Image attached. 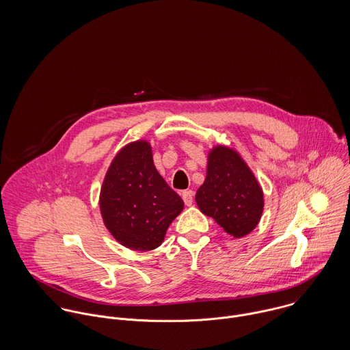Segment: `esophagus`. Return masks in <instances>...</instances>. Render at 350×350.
Here are the masks:
<instances>
[{"instance_id":"1","label":"esophagus","mask_w":350,"mask_h":350,"mask_svg":"<svg viewBox=\"0 0 350 350\" xmlns=\"http://www.w3.org/2000/svg\"><path fill=\"white\" fill-rule=\"evenodd\" d=\"M182 198H183L185 203H186L187 206H191V204H193V200H194V191H191V190L183 191V193H182Z\"/></svg>"}]
</instances>
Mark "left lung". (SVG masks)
Masks as SVG:
<instances>
[{"label":"left lung","instance_id":"1","mask_svg":"<svg viewBox=\"0 0 350 350\" xmlns=\"http://www.w3.org/2000/svg\"><path fill=\"white\" fill-rule=\"evenodd\" d=\"M200 211L228 234L244 237L257 226L264 194L237 150L217 146L208 152L206 179L196 196Z\"/></svg>","mask_w":350,"mask_h":350}]
</instances>
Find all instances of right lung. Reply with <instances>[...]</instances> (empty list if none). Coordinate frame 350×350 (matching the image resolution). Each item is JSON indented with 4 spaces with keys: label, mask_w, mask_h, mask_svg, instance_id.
<instances>
[{
    "label": "right lung",
    "mask_w": 350,
    "mask_h": 350,
    "mask_svg": "<svg viewBox=\"0 0 350 350\" xmlns=\"http://www.w3.org/2000/svg\"><path fill=\"white\" fill-rule=\"evenodd\" d=\"M185 203L157 172L146 140L118 150L105 175L100 194L103 224L132 250H152L164 240Z\"/></svg>",
    "instance_id": "1"
}]
</instances>
